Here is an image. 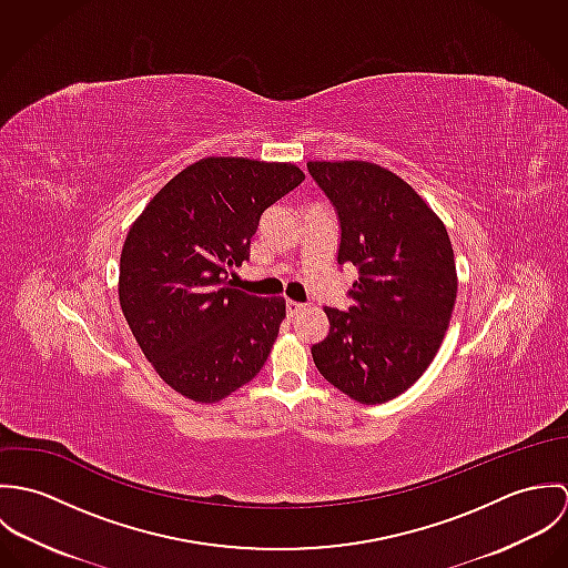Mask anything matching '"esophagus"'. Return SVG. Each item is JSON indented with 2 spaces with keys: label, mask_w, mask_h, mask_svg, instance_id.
<instances>
[{
  "label": "esophagus",
  "mask_w": 568,
  "mask_h": 568,
  "mask_svg": "<svg viewBox=\"0 0 568 568\" xmlns=\"http://www.w3.org/2000/svg\"><path fill=\"white\" fill-rule=\"evenodd\" d=\"M304 308H306V306H304V304H300V302H293V300H288V302H286V315H288V317L300 315Z\"/></svg>",
  "instance_id": "34e87169"
}]
</instances>
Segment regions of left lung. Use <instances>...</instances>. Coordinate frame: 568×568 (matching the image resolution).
Here are the masks:
<instances>
[{
  "label": "left lung",
  "mask_w": 568,
  "mask_h": 568,
  "mask_svg": "<svg viewBox=\"0 0 568 568\" xmlns=\"http://www.w3.org/2000/svg\"><path fill=\"white\" fill-rule=\"evenodd\" d=\"M341 223L338 264H354L352 306L325 308L329 332L313 361L361 405H383L426 372L450 324L457 268L448 232L392 170L369 162H308Z\"/></svg>",
  "instance_id": "obj_1"
}]
</instances>
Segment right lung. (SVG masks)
<instances>
[{"instance_id":"1","label":"right lung","mask_w":568,"mask_h":568,"mask_svg":"<svg viewBox=\"0 0 568 568\" xmlns=\"http://www.w3.org/2000/svg\"><path fill=\"white\" fill-rule=\"evenodd\" d=\"M295 163L205 158L151 199L120 255V306L163 383L219 403L257 376L286 317L284 297L234 288L260 216L304 181Z\"/></svg>"}]
</instances>
